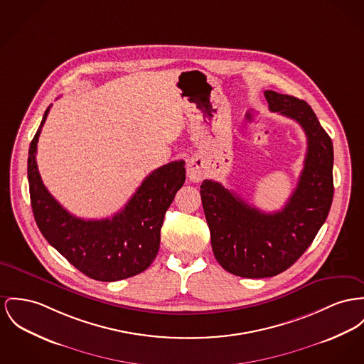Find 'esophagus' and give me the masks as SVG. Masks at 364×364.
<instances>
[{
	"mask_svg": "<svg viewBox=\"0 0 364 364\" xmlns=\"http://www.w3.org/2000/svg\"><path fill=\"white\" fill-rule=\"evenodd\" d=\"M186 173L188 178L193 182H198L203 179V167H201V161L198 159H191L188 161V167H186Z\"/></svg>",
	"mask_w": 364,
	"mask_h": 364,
	"instance_id": "obj_1",
	"label": "esophagus"
}]
</instances>
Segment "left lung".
I'll return each mask as SVG.
<instances>
[{
	"instance_id": "8db88e82",
	"label": "left lung",
	"mask_w": 364,
	"mask_h": 364,
	"mask_svg": "<svg viewBox=\"0 0 364 364\" xmlns=\"http://www.w3.org/2000/svg\"><path fill=\"white\" fill-rule=\"evenodd\" d=\"M269 110L298 122L308 150L295 191L276 213L247 204L219 182L205 179L200 194L219 265L240 277L276 276L306 251L328 215L333 196L334 151L312 107L298 97L265 91Z\"/></svg>"
}]
</instances>
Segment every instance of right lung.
<instances>
[{"label":"right lung","mask_w":364,"mask_h":364,"mask_svg":"<svg viewBox=\"0 0 364 364\" xmlns=\"http://www.w3.org/2000/svg\"><path fill=\"white\" fill-rule=\"evenodd\" d=\"M49 109L30 144L27 160L30 200L38 229L73 267L94 280L117 282L144 272L159 252L166 211L185 182V163L172 161L149 173L112 218H77L50 196L37 168L38 136Z\"/></svg>","instance_id":"right-lung-1"}]
</instances>
